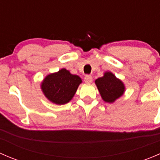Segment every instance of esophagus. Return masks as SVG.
Listing matches in <instances>:
<instances>
[{
    "mask_svg": "<svg viewBox=\"0 0 160 160\" xmlns=\"http://www.w3.org/2000/svg\"><path fill=\"white\" fill-rule=\"evenodd\" d=\"M84 81L86 83H91L92 82V77L90 75L85 76L84 77Z\"/></svg>",
    "mask_w": 160,
    "mask_h": 160,
    "instance_id": "34e87169",
    "label": "esophagus"
}]
</instances>
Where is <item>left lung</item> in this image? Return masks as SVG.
Instances as JSON below:
<instances>
[{"label":"left lung","instance_id":"left-lung-1","mask_svg":"<svg viewBox=\"0 0 160 160\" xmlns=\"http://www.w3.org/2000/svg\"><path fill=\"white\" fill-rule=\"evenodd\" d=\"M101 98L105 102L113 103L123 95L125 88L122 81L112 72H105L102 77L95 80Z\"/></svg>","mask_w":160,"mask_h":160}]
</instances>
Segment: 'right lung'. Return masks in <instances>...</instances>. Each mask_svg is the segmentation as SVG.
Wrapping results in <instances>:
<instances>
[{"label": "right lung", "instance_id": "obj_1", "mask_svg": "<svg viewBox=\"0 0 160 160\" xmlns=\"http://www.w3.org/2000/svg\"><path fill=\"white\" fill-rule=\"evenodd\" d=\"M81 83L79 76L71 74L63 68L46 76L41 83V89L48 100L60 105L70 102Z\"/></svg>", "mask_w": 160, "mask_h": 160}]
</instances>
